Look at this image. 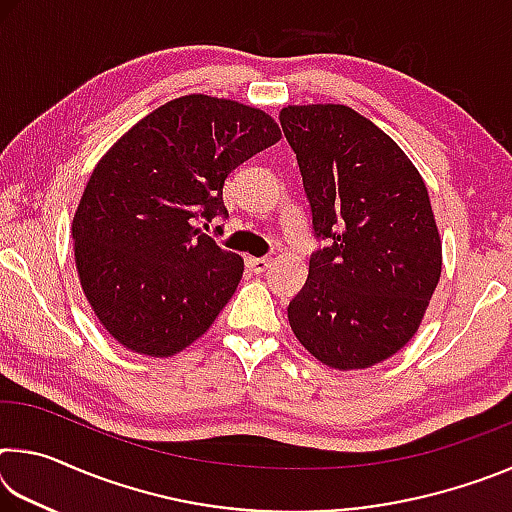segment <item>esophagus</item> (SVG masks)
Here are the masks:
<instances>
[{"label": "esophagus", "mask_w": 512, "mask_h": 512, "mask_svg": "<svg viewBox=\"0 0 512 512\" xmlns=\"http://www.w3.org/2000/svg\"><path fill=\"white\" fill-rule=\"evenodd\" d=\"M246 266L253 273H264L268 266H271V259L268 257H246Z\"/></svg>", "instance_id": "obj_1"}]
</instances>
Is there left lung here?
Instances as JSON below:
<instances>
[{
  "instance_id": "left-lung-1",
  "label": "left lung",
  "mask_w": 512,
  "mask_h": 512,
  "mask_svg": "<svg viewBox=\"0 0 512 512\" xmlns=\"http://www.w3.org/2000/svg\"><path fill=\"white\" fill-rule=\"evenodd\" d=\"M280 124L314 235L327 241L289 302L291 329L329 368H370L413 339L438 287L443 246L429 192L400 146L357 110L289 106Z\"/></svg>"
}]
</instances>
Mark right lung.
<instances>
[{
	"label": "right lung",
	"instance_id": "add662e5",
	"mask_svg": "<svg viewBox=\"0 0 512 512\" xmlns=\"http://www.w3.org/2000/svg\"><path fill=\"white\" fill-rule=\"evenodd\" d=\"M280 137L262 110L189 94L99 160L74 214V257L92 311L126 350L171 357L228 305L244 259L194 221L225 219L228 173Z\"/></svg>",
	"mask_w": 512,
	"mask_h": 512
}]
</instances>
